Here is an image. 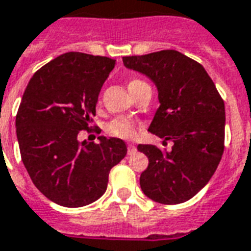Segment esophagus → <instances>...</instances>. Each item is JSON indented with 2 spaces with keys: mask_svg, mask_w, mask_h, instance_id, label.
Listing matches in <instances>:
<instances>
[{
  "mask_svg": "<svg viewBox=\"0 0 251 251\" xmlns=\"http://www.w3.org/2000/svg\"><path fill=\"white\" fill-rule=\"evenodd\" d=\"M135 146L134 144H127V154H133L135 151Z\"/></svg>",
  "mask_w": 251,
  "mask_h": 251,
  "instance_id": "esophagus-1",
  "label": "esophagus"
}]
</instances>
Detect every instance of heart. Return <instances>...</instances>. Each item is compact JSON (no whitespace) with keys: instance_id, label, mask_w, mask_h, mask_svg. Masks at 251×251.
<instances>
[{"instance_id":"obj_1","label":"heart","mask_w":251,"mask_h":251,"mask_svg":"<svg viewBox=\"0 0 251 251\" xmlns=\"http://www.w3.org/2000/svg\"><path fill=\"white\" fill-rule=\"evenodd\" d=\"M142 81L140 79H131L127 88L133 89L135 86H140L142 85ZM107 133L110 135H114V137H121V138H130L135 134V125L133 124V121H130L129 118H124V117H120V118H116L113 120L107 125Z\"/></svg>"}]
</instances>
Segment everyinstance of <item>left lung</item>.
<instances>
[{"label":"left lung","instance_id":"obj_1","mask_svg":"<svg viewBox=\"0 0 251 251\" xmlns=\"http://www.w3.org/2000/svg\"><path fill=\"white\" fill-rule=\"evenodd\" d=\"M126 68L144 74L158 90L159 107L149 131L172 141L169 150L138 145L149 158L140 177L150 200L177 205L190 200L217 170L224 153L225 103L205 68L177 50L122 58Z\"/></svg>","mask_w":251,"mask_h":251}]
</instances>
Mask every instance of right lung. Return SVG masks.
I'll return each instance as SVG.
<instances>
[{"mask_svg":"<svg viewBox=\"0 0 251 251\" xmlns=\"http://www.w3.org/2000/svg\"><path fill=\"white\" fill-rule=\"evenodd\" d=\"M116 59L69 51L34 73L16 117L22 162L46 198L81 207L106 192L109 173L126 155L116 137L78 141L89 130L103 82Z\"/></svg>","mask_w":251,"mask_h":251,"instance_id":"obj_1","label":"right lung"}]
</instances>
